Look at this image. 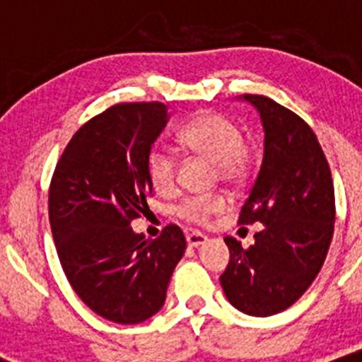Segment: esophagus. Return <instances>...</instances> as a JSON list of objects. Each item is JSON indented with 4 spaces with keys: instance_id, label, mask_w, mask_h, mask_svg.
<instances>
[{
    "instance_id": "esophagus-1",
    "label": "esophagus",
    "mask_w": 362,
    "mask_h": 362,
    "mask_svg": "<svg viewBox=\"0 0 362 362\" xmlns=\"http://www.w3.org/2000/svg\"><path fill=\"white\" fill-rule=\"evenodd\" d=\"M204 241H206V238H204L203 233H199V232H188L187 233V243L190 248H197V246L203 245Z\"/></svg>"
}]
</instances>
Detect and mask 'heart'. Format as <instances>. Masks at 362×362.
<instances>
[{"instance_id":"obj_1","label":"heart","mask_w":362,"mask_h":362,"mask_svg":"<svg viewBox=\"0 0 362 362\" xmlns=\"http://www.w3.org/2000/svg\"><path fill=\"white\" fill-rule=\"evenodd\" d=\"M179 139L185 146L209 158L217 165L221 179L239 181L245 175L246 143L241 130L230 119L217 114H203L188 121L179 130ZM177 159L170 148L156 145L148 153V177L158 192H168L174 188ZM226 209L223 196H196L187 197L177 206L179 217L194 225H204L216 214Z\"/></svg>"}]
</instances>
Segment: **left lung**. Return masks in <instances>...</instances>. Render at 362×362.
<instances>
[{
    "instance_id": "obj_1",
    "label": "left lung",
    "mask_w": 362,
    "mask_h": 362,
    "mask_svg": "<svg viewBox=\"0 0 362 362\" xmlns=\"http://www.w3.org/2000/svg\"><path fill=\"white\" fill-rule=\"evenodd\" d=\"M264 132L261 170L243 204L239 225L263 230L245 250L225 238L230 263L219 277L230 305L268 317L299 299L325 263L335 223L334 181L317 137L305 121L264 95H241Z\"/></svg>"
}]
</instances>
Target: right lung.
<instances>
[{
  "label": "right lung",
  "instance_id": "1",
  "mask_svg": "<svg viewBox=\"0 0 362 362\" xmlns=\"http://www.w3.org/2000/svg\"><path fill=\"white\" fill-rule=\"evenodd\" d=\"M168 119L158 101L107 108L74 134L50 183V228L66 279L92 312L117 325L163 308L187 250L179 226L153 241L130 226L148 212V153Z\"/></svg>",
  "mask_w": 362,
  "mask_h": 362
}]
</instances>
